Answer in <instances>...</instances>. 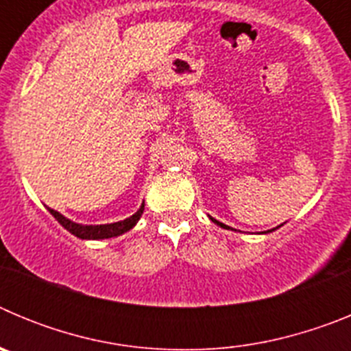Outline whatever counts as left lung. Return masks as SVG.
<instances>
[{
    "instance_id": "obj_1",
    "label": "left lung",
    "mask_w": 351,
    "mask_h": 351,
    "mask_svg": "<svg viewBox=\"0 0 351 351\" xmlns=\"http://www.w3.org/2000/svg\"><path fill=\"white\" fill-rule=\"evenodd\" d=\"M209 218H210V216H209ZM210 221H213V223H216V225H218V226H221V228H226V230H232L230 226H226V225H225V223L218 221V219H214V218H210ZM274 230H276V228H272V230H267V232H263V234H269V232H274Z\"/></svg>"
}]
</instances>
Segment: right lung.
<instances>
[{"mask_svg": "<svg viewBox=\"0 0 351 351\" xmlns=\"http://www.w3.org/2000/svg\"><path fill=\"white\" fill-rule=\"evenodd\" d=\"M47 209L49 213H51L52 216L70 232V234L75 235V237L86 239V241H100V239L117 237V235H123L126 234V232L132 230L133 226L138 223V219H141L142 213H144V202L138 207L137 213L132 214L130 218L121 219V221L116 223H107V225H82V223L71 221L66 216H63V214L58 213V210L51 209V207H47Z\"/></svg>", "mask_w": 351, "mask_h": 351, "instance_id": "right-lung-1", "label": "right lung"}]
</instances>
